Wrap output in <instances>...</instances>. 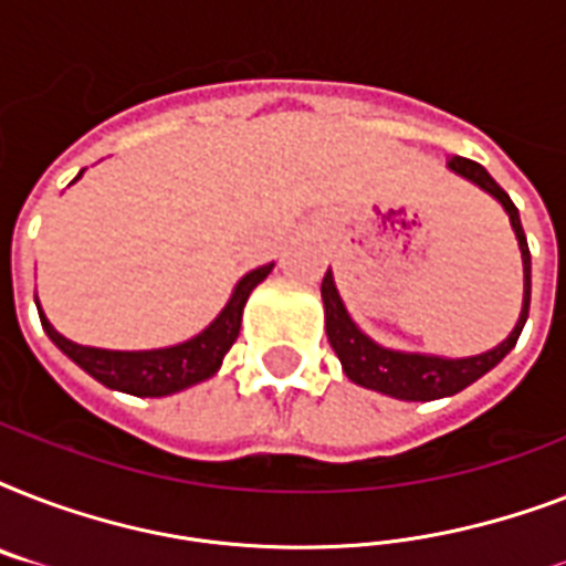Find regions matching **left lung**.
Listing matches in <instances>:
<instances>
[{"label": "left lung", "instance_id": "1", "mask_svg": "<svg viewBox=\"0 0 566 566\" xmlns=\"http://www.w3.org/2000/svg\"><path fill=\"white\" fill-rule=\"evenodd\" d=\"M449 167L458 176L475 181L479 188L496 196L502 208L509 211L514 234H517L520 252H523V273H526V293H523V314H520L517 326H514L505 344H500L491 353L475 355V358H434V355L394 353V349L373 344L370 337L358 332V326L346 314L344 302L337 296L332 273L323 275V287H319L323 302H326L328 344H332V349H335L340 364H344L346 376L353 378L355 385L396 396V399H408V402H429V399H440V396H452L458 390H464L467 385H473L475 378H482L488 370H493L517 344L520 332L526 326L528 302H532V255H528L526 231L520 226L517 205L511 202V196L491 179V172L484 170L482 164L461 158V155H452Z\"/></svg>", "mask_w": 566, "mask_h": 566}]
</instances>
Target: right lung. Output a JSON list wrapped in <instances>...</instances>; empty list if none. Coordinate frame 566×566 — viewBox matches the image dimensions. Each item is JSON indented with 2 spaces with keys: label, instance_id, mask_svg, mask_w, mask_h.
Wrapping results in <instances>:
<instances>
[{
  "label": "right lung",
  "instance_id": "1",
  "mask_svg": "<svg viewBox=\"0 0 566 566\" xmlns=\"http://www.w3.org/2000/svg\"><path fill=\"white\" fill-rule=\"evenodd\" d=\"M270 270H273V264L258 266V270L243 275L220 317L213 319L202 335H196L188 344L170 346V349L111 353V349L78 346L57 335L55 328L49 326V319L43 317V311L38 308V314L43 328H46V335L52 337V344L66 358H73L84 373H91L96 381L132 396H167L176 394V390H185V387L196 385V381H205V378H211L213 373L220 370L222 358L231 349V344L238 340L240 317H243V305H247L249 293H252L258 282H264Z\"/></svg>",
  "mask_w": 566,
  "mask_h": 566
}]
</instances>
